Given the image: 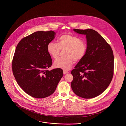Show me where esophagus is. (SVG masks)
<instances>
[{
  "instance_id": "34e87169",
  "label": "esophagus",
  "mask_w": 126,
  "mask_h": 126,
  "mask_svg": "<svg viewBox=\"0 0 126 126\" xmlns=\"http://www.w3.org/2000/svg\"><path fill=\"white\" fill-rule=\"evenodd\" d=\"M69 72L68 71V70H63V73H64V74H67V73H69Z\"/></svg>"
}]
</instances>
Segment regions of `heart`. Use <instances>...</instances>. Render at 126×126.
<instances>
[{
	"mask_svg": "<svg viewBox=\"0 0 126 126\" xmlns=\"http://www.w3.org/2000/svg\"><path fill=\"white\" fill-rule=\"evenodd\" d=\"M57 42V43L49 42L47 46V52L54 59L58 58L61 50H65V57L58 59L54 62V67L56 68L69 70L75 61L78 62L82 60L86 53L87 47L85 42L76 36L64 34L58 38Z\"/></svg>",
	"mask_w": 126,
	"mask_h": 126,
	"instance_id": "b5f03b06",
	"label": "heart"
}]
</instances>
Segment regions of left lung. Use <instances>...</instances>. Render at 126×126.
Here are the masks:
<instances>
[{"mask_svg": "<svg viewBox=\"0 0 126 126\" xmlns=\"http://www.w3.org/2000/svg\"><path fill=\"white\" fill-rule=\"evenodd\" d=\"M86 35L87 49L83 58L71 72L74 93L84 98H95L103 92L112 81L114 57L110 45L96 31L73 29Z\"/></svg>", "mask_w": 126, "mask_h": 126, "instance_id": "obj_1", "label": "left lung"}]
</instances>
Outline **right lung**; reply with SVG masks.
Returning a JSON list of instances; mask_svg holds the SVG:
<instances>
[{
  "label": "right lung",
  "instance_id": "add662e5",
  "mask_svg": "<svg viewBox=\"0 0 126 126\" xmlns=\"http://www.w3.org/2000/svg\"><path fill=\"white\" fill-rule=\"evenodd\" d=\"M55 35L52 30L37 31L22 39L16 46L12 61L13 74L21 88L32 97L51 95L63 76L61 69L47 70L52 60L47 46Z\"/></svg>",
  "mask_w": 126,
  "mask_h": 126
}]
</instances>
